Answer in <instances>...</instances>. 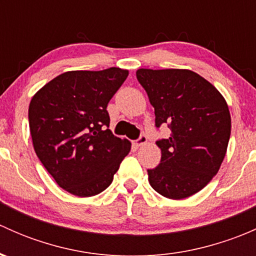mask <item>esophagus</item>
<instances>
[{
	"mask_svg": "<svg viewBox=\"0 0 256 256\" xmlns=\"http://www.w3.org/2000/svg\"><path fill=\"white\" fill-rule=\"evenodd\" d=\"M146 142H147V138L144 135H141L140 138L135 141V144L138 147V146H142V144H144Z\"/></svg>",
	"mask_w": 256,
	"mask_h": 256,
	"instance_id": "34e87169",
	"label": "esophagus"
}]
</instances>
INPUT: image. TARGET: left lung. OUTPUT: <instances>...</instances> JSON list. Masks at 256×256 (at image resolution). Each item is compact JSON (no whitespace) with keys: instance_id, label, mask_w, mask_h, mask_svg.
<instances>
[{"instance_id":"obj_1","label":"left lung","mask_w":256,"mask_h":256,"mask_svg":"<svg viewBox=\"0 0 256 256\" xmlns=\"http://www.w3.org/2000/svg\"><path fill=\"white\" fill-rule=\"evenodd\" d=\"M136 78L154 108V125H167L168 138L156 141L161 162L147 170L151 187L170 200H183L206 187L219 171L229 138L230 112L208 80L187 69H138Z\"/></svg>"}]
</instances>
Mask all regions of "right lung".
<instances>
[{
  "instance_id": "right-lung-1",
  "label": "right lung",
  "mask_w": 256,
  "mask_h": 256,
  "mask_svg": "<svg viewBox=\"0 0 256 256\" xmlns=\"http://www.w3.org/2000/svg\"><path fill=\"white\" fill-rule=\"evenodd\" d=\"M128 76L120 68L73 70L32 98L28 120L33 147L59 187L78 197L106 190L130 141L112 135L106 108Z\"/></svg>"
}]
</instances>
